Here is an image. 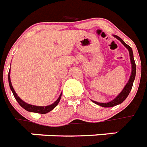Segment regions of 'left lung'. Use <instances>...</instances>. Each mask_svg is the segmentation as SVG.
<instances>
[{
  "label": "left lung",
  "mask_w": 147,
  "mask_h": 147,
  "mask_svg": "<svg viewBox=\"0 0 147 147\" xmlns=\"http://www.w3.org/2000/svg\"><path fill=\"white\" fill-rule=\"evenodd\" d=\"M117 39H118L119 41L123 44V45L128 49L129 51V56H130V60H131V76H130V78L128 81V82L126 83V85L125 86V87L123 88V91L117 95L116 98H115L113 100L110 101L109 102H105V103H102V102H96V101H94V100H91L93 102H94L96 105H99V106H102V107L108 108V107H113V106H115L117 105H119V104L122 103L124 100H126V97L128 96V95L129 94L130 91L131 90V88H132V86H133V82L134 80H135V74H136V65H135V60H134V56H133V52H132V50H131V47L129 46L128 45H126L123 41L121 38H120L119 36H115L114 35Z\"/></svg>",
  "instance_id": "8db88e82"
}]
</instances>
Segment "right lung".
I'll return each instance as SVG.
<instances>
[{"mask_svg":"<svg viewBox=\"0 0 147 147\" xmlns=\"http://www.w3.org/2000/svg\"><path fill=\"white\" fill-rule=\"evenodd\" d=\"M10 70L9 71V75H8V80H9V87H10L11 91H12V94H13L16 100H17V102H18L20 106L21 107L24 109L25 110H27L28 111H30V112H35V113H39V114H46V113H48L49 111H52L55 107H56L58 103L59 102L60 99H61V94H60V96H59V98L55 101L50 106H33V105H30V104H28L27 102H25L24 101L21 100L19 96H18L17 94L16 93L15 90H14L13 87L12 86V83H11V80H10Z\"/></svg>","mask_w":147,"mask_h":147,"instance_id":"1","label":"right lung"}]
</instances>
